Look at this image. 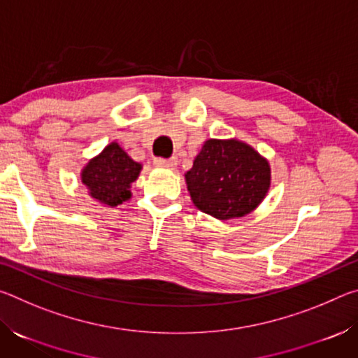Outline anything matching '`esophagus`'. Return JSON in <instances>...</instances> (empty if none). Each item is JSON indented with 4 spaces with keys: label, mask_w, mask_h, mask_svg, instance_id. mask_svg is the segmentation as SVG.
I'll list each match as a JSON object with an SVG mask.
<instances>
[{
    "label": "esophagus",
    "mask_w": 358,
    "mask_h": 358,
    "mask_svg": "<svg viewBox=\"0 0 358 358\" xmlns=\"http://www.w3.org/2000/svg\"><path fill=\"white\" fill-rule=\"evenodd\" d=\"M153 164L156 167H161V169H173L177 166V157H171V159H164V157H156L153 161Z\"/></svg>",
    "instance_id": "esophagus-1"
}]
</instances>
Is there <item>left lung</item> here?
I'll list each match as a JSON object with an SVG mask.
<instances>
[{
	"mask_svg": "<svg viewBox=\"0 0 358 358\" xmlns=\"http://www.w3.org/2000/svg\"><path fill=\"white\" fill-rule=\"evenodd\" d=\"M196 207L226 221L251 213L270 189V164L237 138H210L185 175Z\"/></svg>",
	"mask_w": 358,
	"mask_h": 358,
	"instance_id": "obj_1",
	"label": "left lung"
}]
</instances>
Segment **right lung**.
Masks as SVG:
<instances>
[{
	"label": "right lung",
	"mask_w": 358,
	"mask_h": 358,
	"mask_svg": "<svg viewBox=\"0 0 358 358\" xmlns=\"http://www.w3.org/2000/svg\"><path fill=\"white\" fill-rule=\"evenodd\" d=\"M141 171L142 164L132 161L117 142H112L83 167L82 183L96 201L117 207L131 199L129 187Z\"/></svg>",
	"instance_id": "obj_1"
}]
</instances>
